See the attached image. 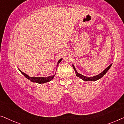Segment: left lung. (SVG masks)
<instances>
[{"label": "left lung", "mask_w": 124, "mask_h": 124, "mask_svg": "<svg viewBox=\"0 0 124 124\" xmlns=\"http://www.w3.org/2000/svg\"><path fill=\"white\" fill-rule=\"evenodd\" d=\"M112 64H111L110 66H108V67H107L106 69H105L102 72L100 73L99 75H96V76H94L93 77H87L85 76H84L82 75H81V74L79 73L77 71L76 69L75 66H74L73 64H72V66H73V68L74 70H75V73H76V76L78 77L79 78H80L81 79H82V80L84 81H96L98 80H99V79H100L102 78V77L104 76L105 74L107 73V72L108 71V70L110 69V67H111Z\"/></svg>", "instance_id": "8db88e82"}]
</instances>
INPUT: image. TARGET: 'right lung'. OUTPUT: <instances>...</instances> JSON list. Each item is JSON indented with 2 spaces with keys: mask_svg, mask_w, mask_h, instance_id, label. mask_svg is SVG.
<instances>
[{
  "mask_svg": "<svg viewBox=\"0 0 124 124\" xmlns=\"http://www.w3.org/2000/svg\"><path fill=\"white\" fill-rule=\"evenodd\" d=\"M62 60V58H61L60 60H59V61H58V62H57V67L59 63H60ZM19 71L21 72L24 75V76L25 77H26L28 80L31 81V82H36V83H38V84H44V83L49 82V81H51L52 80H53V78H54L55 75H56V73H55L53 75H52V76H48L46 77H30V76H29L28 75H27L26 73H24L23 72H22L21 70L19 69Z\"/></svg>",
  "mask_w": 124,
  "mask_h": 124,
  "instance_id": "add662e5",
  "label": "right lung"
}]
</instances>
